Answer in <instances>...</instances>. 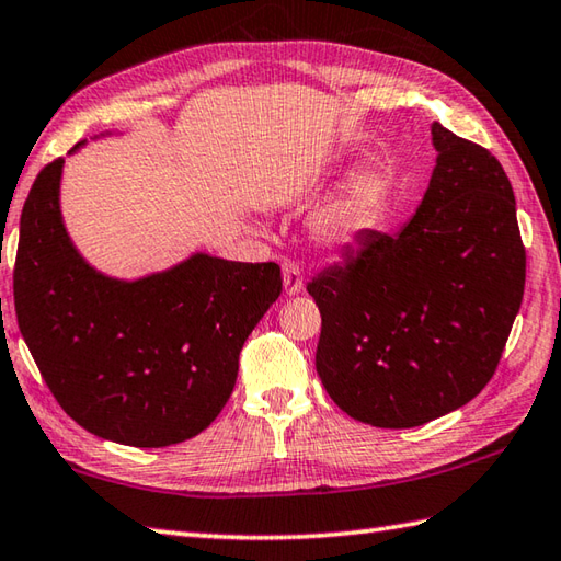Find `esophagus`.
<instances>
[{
    "label": "esophagus",
    "mask_w": 561,
    "mask_h": 561,
    "mask_svg": "<svg viewBox=\"0 0 561 561\" xmlns=\"http://www.w3.org/2000/svg\"><path fill=\"white\" fill-rule=\"evenodd\" d=\"M282 277H284V291H287L289 296L299 294L304 289V274H301V267L296 265V262H284Z\"/></svg>",
    "instance_id": "obj_1"
}]
</instances>
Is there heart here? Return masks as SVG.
I'll return each instance as SVG.
<instances>
[{
    "instance_id": "b5f03b06",
    "label": "heart",
    "mask_w": 561,
    "mask_h": 561,
    "mask_svg": "<svg viewBox=\"0 0 561 561\" xmlns=\"http://www.w3.org/2000/svg\"><path fill=\"white\" fill-rule=\"evenodd\" d=\"M391 202V184L377 170L355 172L311 216V238L318 245L343 248L377 228Z\"/></svg>"
}]
</instances>
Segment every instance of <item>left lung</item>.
Segmentation results:
<instances>
[{
  "label": "left lung",
  "mask_w": 561,
  "mask_h": 561,
  "mask_svg": "<svg viewBox=\"0 0 561 561\" xmlns=\"http://www.w3.org/2000/svg\"><path fill=\"white\" fill-rule=\"evenodd\" d=\"M431 184L399 233L367 230L306 289L323 325L316 371L340 409L415 427L486 387L525 289L513 186L486 148L433 124Z\"/></svg>",
  "instance_id": "obj_1"
}]
</instances>
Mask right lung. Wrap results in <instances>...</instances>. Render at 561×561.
Wrapping results in <instances>:
<instances>
[{
  "mask_svg": "<svg viewBox=\"0 0 561 561\" xmlns=\"http://www.w3.org/2000/svg\"><path fill=\"white\" fill-rule=\"evenodd\" d=\"M62 168L65 158L38 172L21 211V335L53 397L84 431L134 447L190 440L233 393L240 350L282 294L279 265L194 252L146 277H108L65 228Z\"/></svg>",
  "mask_w": 561,
  "mask_h": 561,
  "instance_id": "obj_1",
  "label": "right lung"
}]
</instances>
